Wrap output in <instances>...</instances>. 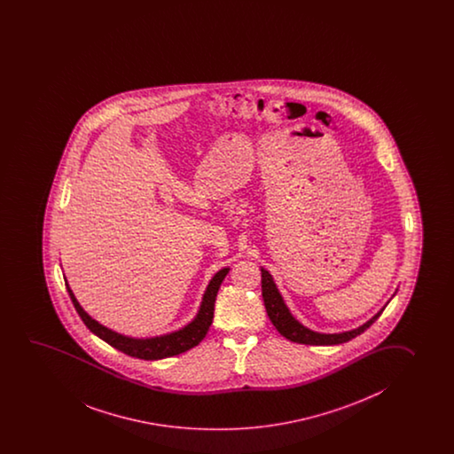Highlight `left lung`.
<instances>
[{
    "mask_svg": "<svg viewBox=\"0 0 454 454\" xmlns=\"http://www.w3.org/2000/svg\"><path fill=\"white\" fill-rule=\"evenodd\" d=\"M261 271H262L263 304H265V309L269 314L270 322L273 323V326L278 329L279 334L284 335L292 342L304 343V345H337V343L348 342L351 339H355L356 335L362 334L365 329L370 328L384 310L382 308L367 323H364L359 328L347 331V333H340V334L316 333V331H310L309 328L302 326L301 323L295 320V317L290 314L283 296L277 289V284L273 283L271 275L265 269H261Z\"/></svg>",
    "mask_w": 454,
    "mask_h": 454,
    "instance_id": "1",
    "label": "left lung"
}]
</instances>
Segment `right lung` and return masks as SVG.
Segmentation results:
<instances>
[{
	"label": "right lung",
	"mask_w": 454,
	"mask_h": 454,
	"mask_svg": "<svg viewBox=\"0 0 454 454\" xmlns=\"http://www.w3.org/2000/svg\"><path fill=\"white\" fill-rule=\"evenodd\" d=\"M228 271H230V269H222L210 279L209 286L204 292L203 301H201L197 317L189 325H185L184 328L170 333V334L150 337V339H132V337L119 334V333L99 325L97 320H93L92 317L87 314L86 310L81 308V304L73 295L67 279L66 286L67 292L72 298L74 309L93 334L98 335L99 339H103L105 342L109 343L111 347L119 349L125 355L137 357V359H145V361H158V359H165V357H170V356L181 355L187 349L197 347L198 343L203 340L206 334H207V331H209L210 325H212L214 306H215L218 289L223 283L224 277L228 275Z\"/></svg>",
	"instance_id": "right-lung-1"
}]
</instances>
